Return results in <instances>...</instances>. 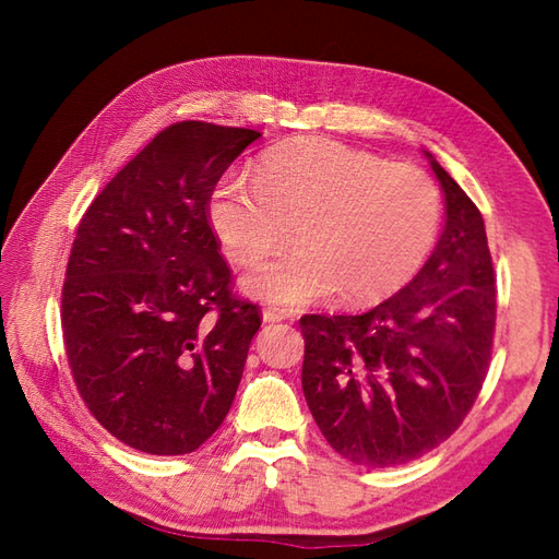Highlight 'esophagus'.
Instances as JSON below:
<instances>
[{
	"label": "esophagus",
	"instance_id": "1",
	"mask_svg": "<svg viewBox=\"0 0 559 559\" xmlns=\"http://www.w3.org/2000/svg\"><path fill=\"white\" fill-rule=\"evenodd\" d=\"M286 319H293V312L278 310V307H266L264 310V322H286Z\"/></svg>",
	"mask_w": 559,
	"mask_h": 559
}]
</instances>
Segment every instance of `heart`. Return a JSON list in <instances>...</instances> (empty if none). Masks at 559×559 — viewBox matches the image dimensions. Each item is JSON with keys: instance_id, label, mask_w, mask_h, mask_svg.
Instances as JSON below:
<instances>
[{"instance_id": "heart-1", "label": "heart", "mask_w": 559, "mask_h": 559, "mask_svg": "<svg viewBox=\"0 0 559 559\" xmlns=\"http://www.w3.org/2000/svg\"><path fill=\"white\" fill-rule=\"evenodd\" d=\"M442 194L427 173L334 139L305 136L271 148L257 177H225L209 221L240 264L298 247L245 278L259 300L298 307L341 288L348 302H379L423 269L442 230Z\"/></svg>"}]
</instances>
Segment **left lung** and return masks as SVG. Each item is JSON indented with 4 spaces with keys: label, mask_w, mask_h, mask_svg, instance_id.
I'll return each mask as SVG.
<instances>
[{
    "label": "left lung",
    "mask_w": 559,
    "mask_h": 559,
    "mask_svg": "<svg viewBox=\"0 0 559 559\" xmlns=\"http://www.w3.org/2000/svg\"><path fill=\"white\" fill-rule=\"evenodd\" d=\"M447 223L406 288L365 314H305L302 391L331 449L401 466L459 430L488 377L497 290L478 206L427 153Z\"/></svg>",
    "instance_id": "8db88e82"
}]
</instances>
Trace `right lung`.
Segmentation results:
<instances>
[{
    "label": "right lung",
    "instance_id": "obj_1",
    "mask_svg": "<svg viewBox=\"0 0 559 559\" xmlns=\"http://www.w3.org/2000/svg\"><path fill=\"white\" fill-rule=\"evenodd\" d=\"M259 136L165 127L76 228L62 288L71 377L93 418L144 454H189L233 406L261 312L233 290L209 201Z\"/></svg>",
    "mask_w": 559,
    "mask_h": 559
}]
</instances>
